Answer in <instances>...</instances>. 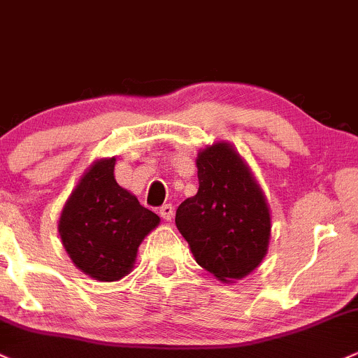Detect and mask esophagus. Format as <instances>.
<instances>
[{"instance_id":"34e87169","label":"esophagus","mask_w":358,"mask_h":358,"mask_svg":"<svg viewBox=\"0 0 358 358\" xmlns=\"http://www.w3.org/2000/svg\"><path fill=\"white\" fill-rule=\"evenodd\" d=\"M173 206L171 203H164V206L159 207V215L164 219V221H171L173 219Z\"/></svg>"}]
</instances>
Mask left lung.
<instances>
[{
	"label": "left lung",
	"mask_w": 358,
	"mask_h": 358,
	"mask_svg": "<svg viewBox=\"0 0 358 358\" xmlns=\"http://www.w3.org/2000/svg\"><path fill=\"white\" fill-rule=\"evenodd\" d=\"M195 163L199 190L176 209V227L202 268L234 284L258 268L268 251V202L233 144L206 146Z\"/></svg>",
	"instance_id": "1"
}]
</instances>
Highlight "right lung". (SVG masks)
<instances>
[{
	"label": "right lung",
	"instance_id": "right-lung-1",
	"mask_svg": "<svg viewBox=\"0 0 358 358\" xmlns=\"http://www.w3.org/2000/svg\"><path fill=\"white\" fill-rule=\"evenodd\" d=\"M115 158L95 159L71 192L59 217V236L71 262L93 280L125 277L143 239L161 219L117 183Z\"/></svg>",
	"mask_w": 358,
	"mask_h": 358
}]
</instances>
